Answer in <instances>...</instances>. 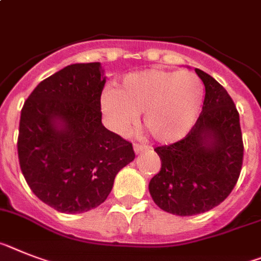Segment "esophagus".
Listing matches in <instances>:
<instances>
[{
    "instance_id": "1",
    "label": "esophagus",
    "mask_w": 261,
    "mask_h": 261,
    "mask_svg": "<svg viewBox=\"0 0 261 261\" xmlns=\"http://www.w3.org/2000/svg\"><path fill=\"white\" fill-rule=\"evenodd\" d=\"M148 150H150V147H148V146H146V144H138V143L134 144L135 154H142V152H146V151H148Z\"/></svg>"
}]
</instances>
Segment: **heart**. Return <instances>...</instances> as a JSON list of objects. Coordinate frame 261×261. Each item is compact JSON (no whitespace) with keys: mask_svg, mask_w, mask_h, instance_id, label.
I'll return each instance as SVG.
<instances>
[{"mask_svg":"<svg viewBox=\"0 0 261 261\" xmlns=\"http://www.w3.org/2000/svg\"><path fill=\"white\" fill-rule=\"evenodd\" d=\"M204 99V83L192 71L148 69L126 74L117 90H105L100 109L119 134L130 131L142 113L144 128L155 141L167 144L194 128Z\"/></svg>","mask_w":261,"mask_h":261,"instance_id":"heart-1","label":"heart"}]
</instances>
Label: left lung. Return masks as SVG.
<instances>
[{"label": "left lung", "instance_id": "1", "mask_svg": "<svg viewBox=\"0 0 261 261\" xmlns=\"http://www.w3.org/2000/svg\"><path fill=\"white\" fill-rule=\"evenodd\" d=\"M205 99L186 138L156 147L161 171L148 183L155 204L179 216L210 211L235 187L243 164V138L236 106L227 90L203 70Z\"/></svg>", "mask_w": 261, "mask_h": 261}]
</instances>
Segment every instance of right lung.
<instances>
[{"instance_id":"right-lung-1","label":"right lung","mask_w":261,"mask_h":261,"mask_svg":"<svg viewBox=\"0 0 261 261\" xmlns=\"http://www.w3.org/2000/svg\"><path fill=\"white\" fill-rule=\"evenodd\" d=\"M106 83L99 62L74 63L43 80L21 110L18 159L32 191L54 210L82 214L102 204L133 144L102 124Z\"/></svg>"}]
</instances>
